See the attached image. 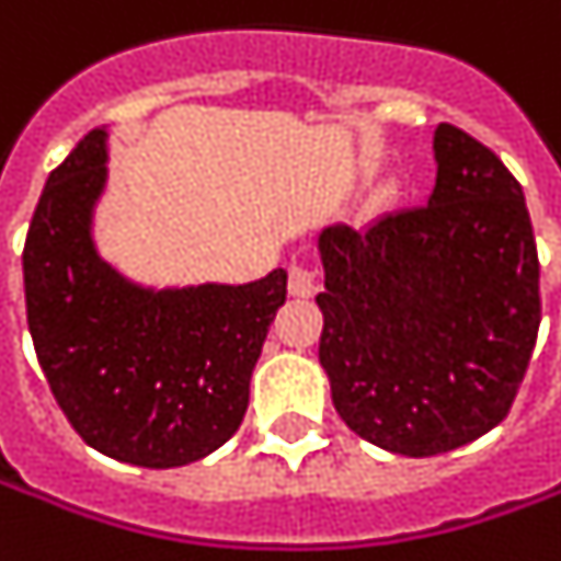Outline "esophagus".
Segmentation results:
<instances>
[{"label":"esophagus","mask_w":561,"mask_h":561,"mask_svg":"<svg viewBox=\"0 0 561 561\" xmlns=\"http://www.w3.org/2000/svg\"><path fill=\"white\" fill-rule=\"evenodd\" d=\"M288 291L294 297H312V294L319 291V282H316V273L309 267H300V264H294L288 270Z\"/></svg>","instance_id":"esophagus-1"}]
</instances>
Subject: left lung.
<instances>
[{"label": "left lung", "instance_id": "8db88e82", "mask_svg": "<svg viewBox=\"0 0 561 561\" xmlns=\"http://www.w3.org/2000/svg\"><path fill=\"white\" fill-rule=\"evenodd\" d=\"M428 206L319 233V362L367 444L425 458L507 416L538 340V249L523 187L485 145L434 130Z\"/></svg>", "mask_w": 561, "mask_h": 561}]
</instances>
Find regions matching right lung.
Segmentation results:
<instances>
[{"instance_id": "right-lung-1", "label": "right lung", "mask_w": 561, "mask_h": 561, "mask_svg": "<svg viewBox=\"0 0 561 561\" xmlns=\"http://www.w3.org/2000/svg\"><path fill=\"white\" fill-rule=\"evenodd\" d=\"M105 182L108 130L96 127L38 197L23 245L35 355L84 444L139 468H182L242 425L288 273L245 285L130 279L93 240Z\"/></svg>"}]
</instances>
